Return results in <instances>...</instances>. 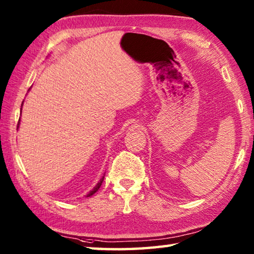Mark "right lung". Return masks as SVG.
Returning a JSON list of instances; mask_svg holds the SVG:
<instances>
[{
    "mask_svg": "<svg viewBox=\"0 0 254 254\" xmlns=\"http://www.w3.org/2000/svg\"><path fill=\"white\" fill-rule=\"evenodd\" d=\"M22 104H23V103H22ZM19 124H20V120H19V123H18V127H19ZM103 180H104V177H102V179L100 180V182H98V183H97V185H96V186H95V187H94V188L92 189V190L88 192V194H87V195H86V197H89V196H92V195H94V194H95V192H96V191L98 190V189H100V187H101V185H102V183H103Z\"/></svg>",
    "mask_w": 254,
    "mask_h": 254,
    "instance_id": "right-lung-1",
    "label": "right lung"
}]
</instances>
